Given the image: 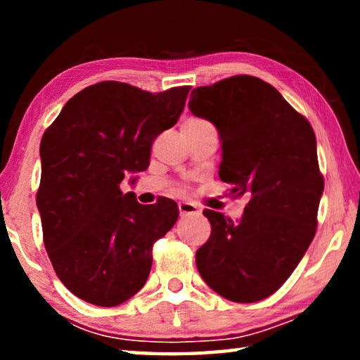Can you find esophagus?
<instances>
[{
	"label": "esophagus",
	"mask_w": 360,
	"mask_h": 360,
	"mask_svg": "<svg viewBox=\"0 0 360 360\" xmlns=\"http://www.w3.org/2000/svg\"><path fill=\"white\" fill-rule=\"evenodd\" d=\"M178 208H179L181 217L192 216V214H200L198 206L195 205V203H191V202H179V203H178Z\"/></svg>",
	"instance_id": "obj_1"
}]
</instances>
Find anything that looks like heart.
Returning a JSON list of instances; mask_svg holds the SVG:
<instances>
[{"mask_svg":"<svg viewBox=\"0 0 360 360\" xmlns=\"http://www.w3.org/2000/svg\"><path fill=\"white\" fill-rule=\"evenodd\" d=\"M203 122H206V120H202V119H188L186 124H203Z\"/></svg>","mask_w":360,"mask_h":360,"instance_id":"heart-1","label":"heart"}]
</instances>
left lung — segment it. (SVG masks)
I'll return each instance as SVG.
<instances>
[{"instance_id":"obj_1","label":"left lung","mask_w":360,"mask_h":360,"mask_svg":"<svg viewBox=\"0 0 360 360\" xmlns=\"http://www.w3.org/2000/svg\"><path fill=\"white\" fill-rule=\"evenodd\" d=\"M188 109L219 131V178L249 197L238 222L203 211L211 235L195 255L197 268L227 300H264L314 238L324 192L314 131L273 85L246 75L193 89Z\"/></svg>"}]
</instances>
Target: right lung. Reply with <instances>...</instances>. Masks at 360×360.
I'll return each instance as SVG.
<instances>
[{
	"label": "right lung",
	"mask_w": 360,
	"mask_h": 360,
	"mask_svg": "<svg viewBox=\"0 0 360 360\" xmlns=\"http://www.w3.org/2000/svg\"><path fill=\"white\" fill-rule=\"evenodd\" d=\"M188 90L89 85L44 131L36 195L44 246L60 281L81 300L117 307L148 281L152 246L179 210L169 198L139 205L120 182L148 169L152 143L178 122Z\"/></svg>",
	"instance_id": "add662e5"
}]
</instances>
